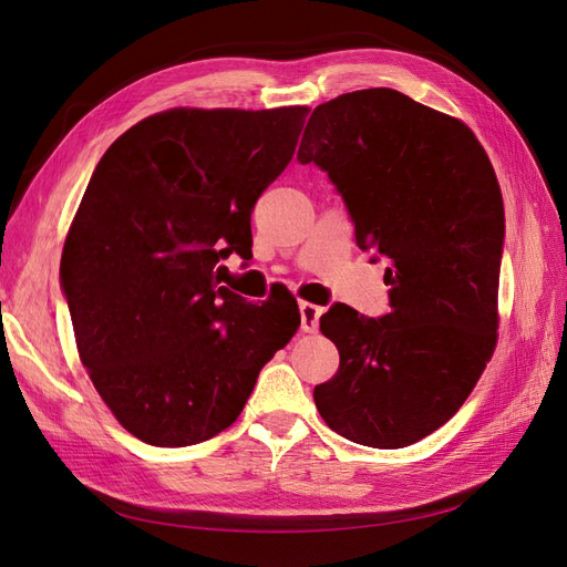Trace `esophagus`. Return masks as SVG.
Instances as JSON below:
<instances>
[{
	"label": "esophagus",
	"instance_id": "34e87169",
	"mask_svg": "<svg viewBox=\"0 0 567 567\" xmlns=\"http://www.w3.org/2000/svg\"><path fill=\"white\" fill-rule=\"evenodd\" d=\"M299 313H301V330L303 332H316L318 330V318H321L323 309L316 307V303H311V301H301Z\"/></svg>",
	"mask_w": 567,
	"mask_h": 567
}]
</instances>
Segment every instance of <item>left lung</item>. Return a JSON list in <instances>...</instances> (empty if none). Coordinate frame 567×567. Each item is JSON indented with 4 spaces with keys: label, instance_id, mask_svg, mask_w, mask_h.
I'll return each instance as SVG.
<instances>
[{
    "label": "left lung",
    "instance_id": "left-lung-1",
    "mask_svg": "<svg viewBox=\"0 0 567 567\" xmlns=\"http://www.w3.org/2000/svg\"><path fill=\"white\" fill-rule=\"evenodd\" d=\"M297 157L338 186L359 249L390 258V313L336 303L321 316L340 369L316 385V408L354 443L412 445L462 408L496 350V172L467 124L393 89L318 105Z\"/></svg>",
    "mask_w": 567,
    "mask_h": 567
}]
</instances>
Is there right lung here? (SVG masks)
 Here are the masks:
<instances>
[{"instance_id": "1", "label": "right lung", "mask_w": 567, "mask_h": 567, "mask_svg": "<svg viewBox=\"0 0 567 567\" xmlns=\"http://www.w3.org/2000/svg\"><path fill=\"white\" fill-rule=\"evenodd\" d=\"M307 114L172 107L100 157L60 272L83 367L143 443L184 447L235 424L301 323L295 297L258 307L220 285L217 264L246 251Z\"/></svg>"}]
</instances>
